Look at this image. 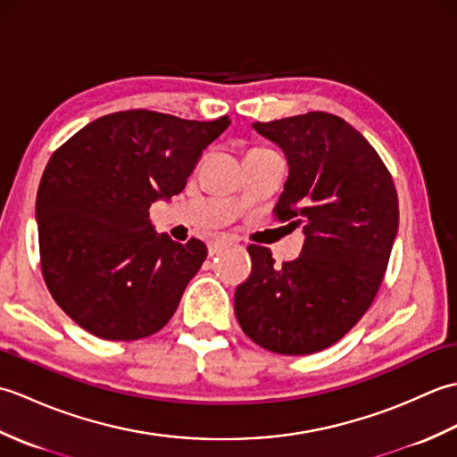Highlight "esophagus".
Returning <instances> with one entry per match:
<instances>
[{
	"label": "esophagus",
	"mask_w": 457,
	"mask_h": 457,
	"mask_svg": "<svg viewBox=\"0 0 457 457\" xmlns=\"http://www.w3.org/2000/svg\"><path fill=\"white\" fill-rule=\"evenodd\" d=\"M234 244H231L229 239H213V241H210V245H208V253L210 255H218L220 251H223V249H228V247H231Z\"/></svg>",
	"instance_id": "esophagus-1"
}]
</instances>
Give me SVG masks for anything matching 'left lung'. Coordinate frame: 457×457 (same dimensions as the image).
<instances>
[{"label": "left lung", "mask_w": 457, "mask_h": 457, "mask_svg": "<svg viewBox=\"0 0 457 457\" xmlns=\"http://www.w3.org/2000/svg\"><path fill=\"white\" fill-rule=\"evenodd\" d=\"M285 153L288 179L278 220L303 228L300 257L275 267L249 245V278L236 288L241 329L283 355L322 352L352 329L381 287L399 229L389 170L369 141L332 113L251 123Z\"/></svg>", "instance_id": "obj_1"}]
</instances>
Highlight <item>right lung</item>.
<instances>
[{"mask_svg": "<svg viewBox=\"0 0 457 457\" xmlns=\"http://www.w3.org/2000/svg\"><path fill=\"white\" fill-rule=\"evenodd\" d=\"M129 110L86 125L58 149L37 192L45 283L90 334L131 342L169 322L208 255L157 234L149 208L187 187L202 151L229 128Z\"/></svg>", "mask_w": 457, "mask_h": 457, "instance_id": "add662e5", "label": "right lung"}]
</instances>
